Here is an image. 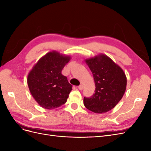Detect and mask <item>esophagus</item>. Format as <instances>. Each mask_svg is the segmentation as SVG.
Here are the masks:
<instances>
[{
    "label": "esophagus",
    "mask_w": 151,
    "mask_h": 151,
    "mask_svg": "<svg viewBox=\"0 0 151 151\" xmlns=\"http://www.w3.org/2000/svg\"><path fill=\"white\" fill-rule=\"evenodd\" d=\"M78 88H79V90H83V88H84V86H83V84H81V85L78 87Z\"/></svg>",
    "instance_id": "obj_1"
}]
</instances>
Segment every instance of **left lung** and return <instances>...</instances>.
<instances>
[{"label": "left lung", "mask_w": 151, "mask_h": 151, "mask_svg": "<svg viewBox=\"0 0 151 151\" xmlns=\"http://www.w3.org/2000/svg\"><path fill=\"white\" fill-rule=\"evenodd\" d=\"M92 72L96 86L95 93L84 98L87 109L96 113L111 110L118 103L127 88L124 71L106 55L99 53L85 59Z\"/></svg>", "instance_id": "obj_1"}]
</instances>
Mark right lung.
I'll list each match as a JSON object with an SVG mask.
<instances>
[{"label":"right lung","mask_w":151,"mask_h":151,"mask_svg":"<svg viewBox=\"0 0 151 151\" xmlns=\"http://www.w3.org/2000/svg\"><path fill=\"white\" fill-rule=\"evenodd\" d=\"M70 59V55L53 50L41 57L29 71L28 88L41 107L52 109L66 103L72 86L62 70Z\"/></svg>","instance_id":"add662e5"}]
</instances>
